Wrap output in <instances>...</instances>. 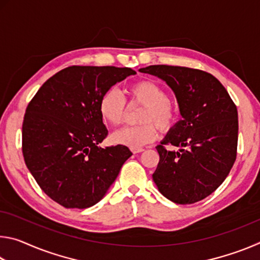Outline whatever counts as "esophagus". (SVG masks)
I'll return each mask as SVG.
<instances>
[{"mask_svg":"<svg viewBox=\"0 0 260 260\" xmlns=\"http://www.w3.org/2000/svg\"><path fill=\"white\" fill-rule=\"evenodd\" d=\"M131 150H132V152H133V153H139V152L144 151V149L143 148H132Z\"/></svg>","mask_w":260,"mask_h":260,"instance_id":"obj_1","label":"esophagus"}]
</instances>
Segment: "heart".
Returning a JSON list of instances; mask_svg holds the SVG:
<instances>
[{"mask_svg":"<svg viewBox=\"0 0 260 260\" xmlns=\"http://www.w3.org/2000/svg\"><path fill=\"white\" fill-rule=\"evenodd\" d=\"M127 93L132 103L143 105L140 113V121L143 124L114 132V143L131 149L141 148L157 138V127L160 131L172 128L177 120V108L167 99L166 90L160 85L152 80H141L131 85ZM99 110L107 124L117 127L124 121L126 101L116 88H110L101 98Z\"/></svg>","mask_w":260,"mask_h":260,"instance_id":"heart-1","label":"heart"}]
</instances>
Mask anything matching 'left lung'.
Segmentation results:
<instances>
[{"label":"left lung","mask_w":260,"mask_h":260,"mask_svg":"<svg viewBox=\"0 0 260 260\" xmlns=\"http://www.w3.org/2000/svg\"><path fill=\"white\" fill-rule=\"evenodd\" d=\"M139 71L171 87L182 117L156 147L159 162L152 179L158 190L177 204L204 200L225 181L236 159V105L221 82L202 70L150 65Z\"/></svg>","instance_id":"1"}]
</instances>
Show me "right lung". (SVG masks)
I'll return each mask as SVG.
<instances>
[{
  "mask_svg": "<svg viewBox=\"0 0 260 260\" xmlns=\"http://www.w3.org/2000/svg\"><path fill=\"white\" fill-rule=\"evenodd\" d=\"M129 68L69 67L43 83L23 121L25 164L51 200L87 209L103 199L132 156L126 146L100 147L107 138L99 105Z\"/></svg>",
  "mask_w": 260,
  "mask_h": 260,
  "instance_id": "add662e5",
  "label": "right lung"
}]
</instances>
